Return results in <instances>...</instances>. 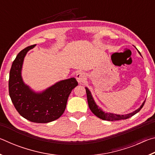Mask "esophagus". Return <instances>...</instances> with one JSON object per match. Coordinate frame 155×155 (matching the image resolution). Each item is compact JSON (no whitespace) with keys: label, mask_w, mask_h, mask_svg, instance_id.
Wrapping results in <instances>:
<instances>
[{"label":"esophagus","mask_w":155,"mask_h":155,"mask_svg":"<svg viewBox=\"0 0 155 155\" xmlns=\"http://www.w3.org/2000/svg\"><path fill=\"white\" fill-rule=\"evenodd\" d=\"M76 78H77V81L79 83H83L85 79V74L82 72H77V75H76Z\"/></svg>","instance_id":"34e87169"}]
</instances>
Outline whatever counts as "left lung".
Returning <instances> with one entry per match:
<instances>
[{
    "label": "left lung",
    "instance_id": "left-lung-1",
    "mask_svg": "<svg viewBox=\"0 0 155 155\" xmlns=\"http://www.w3.org/2000/svg\"><path fill=\"white\" fill-rule=\"evenodd\" d=\"M140 54H141L140 52ZM85 90H86V94H87L88 105H89V107H90L91 111H92V113L94 115H96L98 117H99V118L104 120H108V121H116V120H125V119L129 118V117L133 116V115H134L135 114H136L137 113H138L140 111L141 108L143 107L144 104H145V102H146V101H144L143 104H141V106L138 109L135 110V111H133V113H131V114H129L117 115V114H108V113L103 112L101 109L98 108V107L96 105L95 102H94L92 96H91V94L90 93V90H89L87 88H85Z\"/></svg>",
    "mask_w": 155,
    "mask_h": 155
}]
</instances>
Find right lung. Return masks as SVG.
<instances>
[{"label":"right lung","instance_id":"add662e5","mask_svg":"<svg viewBox=\"0 0 155 155\" xmlns=\"http://www.w3.org/2000/svg\"><path fill=\"white\" fill-rule=\"evenodd\" d=\"M35 46L22 50L13 61L9 72V93L21 116L33 122L48 123L64 114L68 96L78 82L75 78H71L58 82L41 94L31 91L23 83L21 69L26 54Z\"/></svg>","mask_w":155,"mask_h":155}]
</instances>
